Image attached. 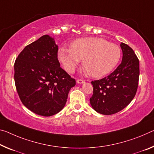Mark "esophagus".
Wrapping results in <instances>:
<instances>
[{"mask_svg": "<svg viewBox=\"0 0 154 154\" xmlns=\"http://www.w3.org/2000/svg\"><path fill=\"white\" fill-rule=\"evenodd\" d=\"M84 82H85V81L82 79H77V83H78V84H83V83H84Z\"/></svg>", "mask_w": 154, "mask_h": 154, "instance_id": "1", "label": "esophagus"}]
</instances>
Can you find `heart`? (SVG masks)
Masks as SVG:
<instances>
[{
	"label": "heart",
	"mask_w": 154,
	"mask_h": 154,
	"mask_svg": "<svg viewBox=\"0 0 154 154\" xmlns=\"http://www.w3.org/2000/svg\"><path fill=\"white\" fill-rule=\"evenodd\" d=\"M121 51L116 44L100 38H83L70 48H61L58 57L66 71L72 72L80 61L90 76L101 77L111 72L120 60Z\"/></svg>",
	"instance_id": "obj_1"
}]
</instances>
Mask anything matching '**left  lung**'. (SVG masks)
Returning <instances> with one entry per match:
<instances>
[{
    "label": "left lung",
    "mask_w": 154,
    "mask_h": 154,
    "mask_svg": "<svg viewBox=\"0 0 154 154\" xmlns=\"http://www.w3.org/2000/svg\"><path fill=\"white\" fill-rule=\"evenodd\" d=\"M121 64L108 76L91 82L93 94L90 104L95 111L110 115L120 112L135 97L138 86L139 60L132 48L122 42Z\"/></svg>",
    "instance_id": "8db88e82"
}]
</instances>
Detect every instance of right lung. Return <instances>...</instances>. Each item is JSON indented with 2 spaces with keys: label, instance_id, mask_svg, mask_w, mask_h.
Instances as JSON below:
<instances>
[{
  "label": "right lung",
  "instance_id": "obj_1",
  "mask_svg": "<svg viewBox=\"0 0 154 154\" xmlns=\"http://www.w3.org/2000/svg\"><path fill=\"white\" fill-rule=\"evenodd\" d=\"M58 46L45 35L25 46L14 63V81L22 103L43 116L58 113L76 81L60 67Z\"/></svg>",
  "mask_w": 154,
  "mask_h": 154
}]
</instances>
